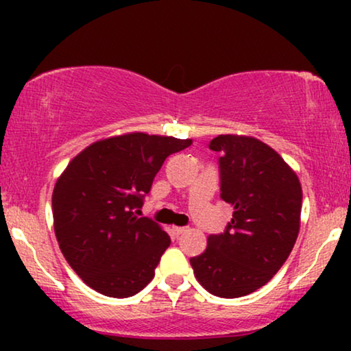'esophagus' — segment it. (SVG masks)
Segmentation results:
<instances>
[{"label":"esophagus","mask_w":351,"mask_h":351,"mask_svg":"<svg viewBox=\"0 0 351 351\" xmlns=\"http://www.w3.org/2000/svg\"><path fill=\"white\" fill-rule=\"evenodd\" d=\"M188 231V228H183V226H173V232H175L176 236H181L184 234V232Z\"/></svg>","instance_id":"esophagus-1"}]
</instances>
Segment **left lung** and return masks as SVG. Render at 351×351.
<instances>
[{
  "instance_id": "1",
  "label": "left lung",
  "mask_w": 351,
  "mask_h": 351,
  "mask_svg": "<svg viewBox=\"0 0 351 351\" xmlns=\"http://www.w3.org/2000/svg\"><path fill=\"white\" fill-rule=\"evenodd\" d=\"M221 198L234 208L223 234H211L191 257L195 277L209 293L236 299L272 279L291 254L300 229L302 186L274 148L254 136L219 135Z\"/></svg>"
}]
</instances>
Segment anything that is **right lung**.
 <instances>
[{"label":"right lung","mask_w":351,"mask_h":351,"mask_svg":"<svg viewBox=\"0 0 351 351\" xmlns=\"http://www.w3.org/2000/svg\"><path fill=\"white\" fill-rule=\"evenodd\" d=\"M193 140L132 132L99 140L67 165L52 191L60 252L88 287L125 299L150 284L170 236L140 217L167 156Z\"/></svg>","instance_id":"1"}]
</instances>
